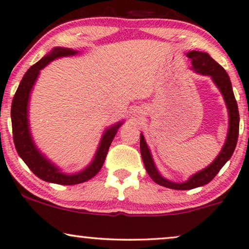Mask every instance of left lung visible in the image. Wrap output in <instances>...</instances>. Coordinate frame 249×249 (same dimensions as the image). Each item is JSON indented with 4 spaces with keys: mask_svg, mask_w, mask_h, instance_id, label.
Segmentation results:
<instances>
[{
    "mask_svg": "<svg viewBox=\"0 0 249 249\" xmlns=\"http://www.w3.org/2000/svg\"><path fill=\"white\" fill-rule=\"evenodd\" d=\"M186 56L192 60L193 71L198 72V74L211 76L212 80L214 81V84L216 85L219 91L222 92L228 110V117H230L228 121H230V125H228V133L226 137L225 144L223 145L221 152H219L216 159H215L207 168L203 169L196 174L192 175L189 180L183 183H175L172 181H169L159 173L157 166L153 162L151 152H150L148 144H146V142L144 140L143 134L141 133L140 151L146 172H148L150 178H151L157 184L173 190H192L195 189V187L205 185L213 180L215 175L219 172V170L225 165V163L230 160L231 156H233L236 144H237L239 131V112L237 103H236L233 88H231V79L230 77H228L225 69H224L218 63L215 62L207 53L192 51L187 53Z\"/></svg>",
    "mask_w": 249,
    "mask_h": 249,
    "instance_id": "1",
    "label": "left lung"
}]
</instances>
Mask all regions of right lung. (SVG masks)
<instances>
[{
	"label": "right lung",
	"mask_w": 249,
	"mask_h": 249,
	"mask_svg": "<svg viewBox=\"0 0 249 249\" xmlns=\"http://www.w3.org/2000/svg\"><path fill=\"white\" fill-rule=\"evenodd\" d=\"M76 54H78V52L71 50V48H53L50 54L44 56L42 59L33 65L26 71V74L24 75L18 90L15 92L11 107L13 140L18 156L26 163V165L36 177L42 178L43 181L60 185L79 184V183L86 182L95 177L100 171L101 166H103L105 159L107 157L109 146L111 144L118 129L122 124V122H118V124L105 130L93 160L86 169H84L78 173H63L54 163H52L48 159H46V157L43 156L39 152V150L36 148L31 134L30 124H28V101H30V95L33 86H34L35 81L37 79L40 69L47 66L54 59Z\"/></svg>",
	"instance_id": "right-lung-1"
}]
</instances>
